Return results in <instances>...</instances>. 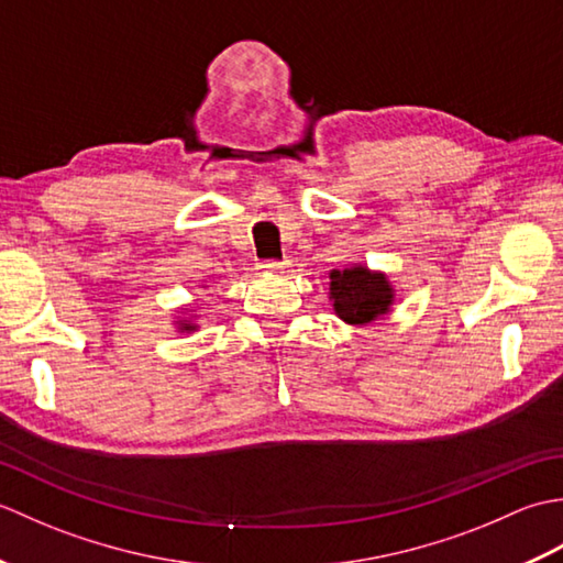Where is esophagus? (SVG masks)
Returning a JSON list of instances; mask_svg holds the SVG:
<instances>
[{
	"label": "esophagus",
	"instance_id": "esophagus-1",
	"mask_svg": "<svg viewBox=\"0 0 563 563\" xmlns=\"http://www.w3.org/2000/svg\"><path fill=\"white\" fill-rule=\"evenodd\" d=\"M290 266H292V263L288 258H283V261H263L261 263V271L263 273H288Z\"/></svg>",
	"mask_w": 563,
	"mask_h": 563
}]
</instances>
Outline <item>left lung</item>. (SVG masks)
<instances>
[{
    "label": "left lung",
    "mask_w": 563,
    "mask_h": 563,
    "mask_svg": "<svg viewBox=\"0 0 563 563\" xmlns=\"http://www.w3.org/2000/svg\"><path fill=\"white\" fill-rule=\"evenodd\" d=\"M329 278V300L333 302V312L345 324L367 327L389 314L394 288L382 271H369L357 263L351 268L331 271Z\"/></svg>",
    "instance_id": "1"
}]
</instances>
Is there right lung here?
<instances>
[{
  "label": "right lung",
  "mask_w": 563,
  "mask_h": 563,
  "mask_svg": "<svg viewBox=\"0 0 563 563\" xmlns=\"http://www.w3.org/2000/svg\"><path fill=\"white\" fill-rule=\"evenodd\" d=\"M188 312H194V309H188ZM186 314V312H184ZM194 319L196 317H181L176 321V329H178V333H190V331H196L198 329V324H194Z\"/></svg>",
  "instance_id": "add662e5"
}]
</instances>
